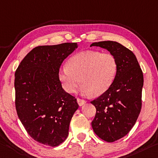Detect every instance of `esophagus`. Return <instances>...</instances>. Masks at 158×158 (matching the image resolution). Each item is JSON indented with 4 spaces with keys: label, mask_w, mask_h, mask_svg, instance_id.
Instances as JSON below:
<instances>
[{
    "label": "esophagus",
    "mask_w": 158,
    "mask_h": 158,
    "mask_svg": "<svg viewBox=\"0 0 158 158\" xmlns=\"http://www.w3.org/2000/svg\"><path fill=\"white\" fill-rule=\"evenodd\" d=\"M77 102H78V104L80 106H83L84 104L86 103V101H84L83 99H81V98H77Z\"/></svg>",
    "instance_id": "obj_1"
}]
</instances>
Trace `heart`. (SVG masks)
<instances>
[{
    "label": "heart",
    "instance_id": "heart-1",
    "mask_svg": "<svg viewBox=\"0 0 158 158\" xmlns=\"http://www.w3.org/2000/svg\"><path fill=\"white\" fill-rule=\"evenodd\" d=\"M117 69L116 57L110 52L84 51L70 57L67 66L59 69L57 77L69 94L74 93L81 83L80 90L84 95L98 96L110 88Z\"/></svg>",
    "mask_w": 158,
    "mask_h": 158
}]
</instances>
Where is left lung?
<instances>
[{
    "label": "left lung",
    "mask_w": 158,
    "mask_h": 158,
    "mask_svg": "<svg viewBox=\"0 0 158 158\" xmlns=\"http://www.w3.org/2000/svg\"><path fill=\"white\" fill-rule=\"evenodd\" d=\"M116 57L118 69L114 81L106 92L91 101L96 108L91 122L98 136L114 142L129 133L136 123L142 106L143 75L134 52L116 41L93 43Z\"/></svg>",
    "instance_id": "1"
}]
</instances>
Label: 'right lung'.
<instances>
[{
  "label": "right lung",
  "instance_id": "1",
  "mask_svg": "<svg viewBox=\"0 0 158 158\" xmlns=\"http://www.w3.org/2000/svg\"><path fill=\"white\" fill-rule=\"evenodd\" d=\"M77 43L41 46L22 60L15 74V107L27 133L46 146H59L67 139L77 99L62 89L57 77L62 62Z\"/></svg>",
  "mask_w": 158,
  "mask_h": 158
}]
</instances>
